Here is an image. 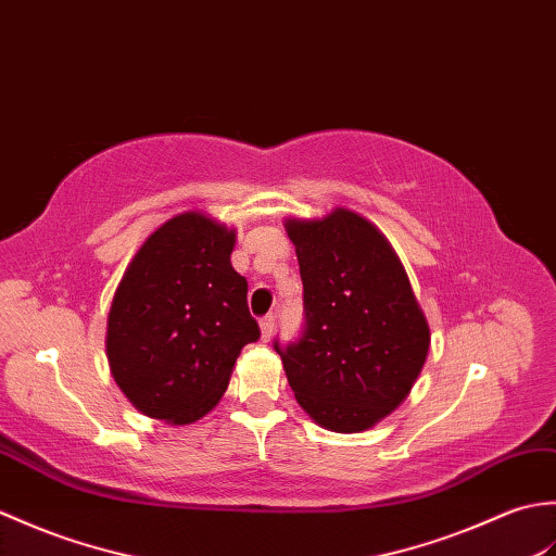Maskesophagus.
Listing matches in <instances>:
<instances>
[{
	"instance_id": "34e87169",
	"label": "esophagus",
	"mask_w": 556,
	"mask_h": 556,
	"mask_svg": "<svg viewBox=\"0 0 556 556\" xmlns=\"http://www.w3.org/2000/svg\"><path fill=\"white\" fill-rule=\"evenodd\" d=\"M274 316H264L262 320H258V328H262V340L268 342L270 336H274Z\"/></svg>"
}]
</instances>
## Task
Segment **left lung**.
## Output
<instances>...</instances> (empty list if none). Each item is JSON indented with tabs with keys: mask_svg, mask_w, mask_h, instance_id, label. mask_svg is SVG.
Segmentation results:
<instances>
[{
	"mask_svg": "<svg viewBox=\"0 0 556 556\" xmlns=\"http://www.w3.org/2000/svg\"><path fill=\"white\" fill-rule=\"evenodd\" d=\"M306 328L280 350L294 400L320 428L362 433L409 397L430 328L388 238L352 208L286 218Z\"/></svg>",
	"mask_w": 556,
	"mask_h": 556,
	"instance_id": "1",
	"label": "left lung"
}]
</instances>
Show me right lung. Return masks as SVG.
I'll return each instance as SVG.
<instances>
[{
  "label": "right lung",
  "instance_id": "add662e5",
  "mask_svg": "<svg viewBox=\"0 0 556 556\" xmlns=\"http://www.w3.org/2000/svg\"><path fill=\"white\" fill-rule=\"evenodd\" d=\"M236 228L204 212L159 226L123 274L106 318V359L135 409L170 426L200 421L224 397L258 326L230 264Z\"/></svg>",
  "mask_w": 556,
  "mask_h": 556
}]
</instances>
